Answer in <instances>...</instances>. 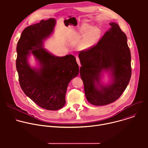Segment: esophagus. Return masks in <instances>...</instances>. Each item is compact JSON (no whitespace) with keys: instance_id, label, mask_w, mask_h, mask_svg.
I'll return each mask as SVG.
<instances>
[{"instance_id":"34e87169","label":"esophagus","mask_w":148,"mask_h":148,"mask_svg":"<svg viewBox=\"0 0 148 148\" xmlns=\"http://www.w3.org/2000/svg\"><path fill=\"white\" fill-rule=\"evenodd\" d=\"M76 60H77V63H78V66H79V67H81V64H80V61H79V58H78V57H76Z\"/></svg>"}]
</instances>
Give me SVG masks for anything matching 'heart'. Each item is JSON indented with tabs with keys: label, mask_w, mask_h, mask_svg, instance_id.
Wrapping results in <instances>:
<instances>
[{
	"label": "heart",
	"mask_w": 148,
	"mask_h": 148,
	"mask_svg": "<svg viewBox=\"0 0 148 148\" xmlns=\"http://www.w3.org/2000/svg\"><path fill=\"white\" fill-rule=\"evenodd\" d=\"M91 28V26L90 25L83 24L78 26L77 29L72 30L70 33V38L86 34L79 43L78 46L79 49L87 50L90 49L98 42L101 34V29L97 27Z\"/></svg>",
	"instance_id": "b5f03b06"
}]
</instances>
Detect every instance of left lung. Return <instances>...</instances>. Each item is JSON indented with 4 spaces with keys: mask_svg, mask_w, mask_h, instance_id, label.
I'll use <instances>...</instances> for the list:
<instances>
[{
    "mask_svg": "<svg viewBox=\"0 0 148 148\" xmlns=\"http://www.w3.org/2000/svg\"><path fill=\"white\" fill-rule=\"evenodd\" d=\"M110 25V30L95 46L78 55L86 97L90 103L97 106L118 99L131 77V56L127 37L117 23ZM103 73L110 77L107 84L102 82Z\"/></svg>",
    "mask_w": 148,
    "mask_h": 148,
    "instance_id": "left-lung-1",
    "label": "left lung"
}]
</instances>
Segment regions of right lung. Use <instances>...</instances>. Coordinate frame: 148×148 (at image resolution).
<instances>
[{
	"label": "right lung",
	"instance_id": "right-lung-1",
	"mask_svg": "<svg viewBox=\"0 0 148 148\" xmlns=\"http://www.w3.org/2000/svg\"><path fill=\"white\" fill-rule=\"evenodd\" d=\"M56 20L50 18L27 27L17 45L16 69L21 88L39 107L55 111L66 103L70 81L79 73L75 57L71 54L56 56L44 48V42L54 33ZM33 55L38 66L32 67Z\"/></svg>",
	"mask_w": 148,
	"mask_h": 148
}]
</instances>
